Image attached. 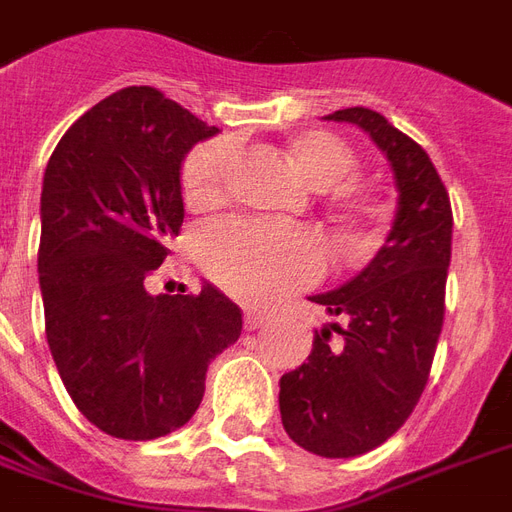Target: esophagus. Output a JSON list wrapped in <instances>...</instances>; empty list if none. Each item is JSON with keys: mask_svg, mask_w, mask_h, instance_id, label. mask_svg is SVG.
Here are the masks:
<instances>
[{"mask_svg": "<svg viewBox=\"0 0 512 512\" xmlns=\"http://www.w3.org/2000/svg\"><path fill=\"white\" fill-rule=\"evenodd\" d=\"M266 314L263 312H252V309H246L244 312V328L246 331H255V328H263L266 325Z\"/></svg>", "mask_w": 512, "mask_h": 512, "instance_id": "1", "label": "esophagus"}]
</instances>
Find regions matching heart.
I'll use <instances>...</instances> for the list:
<instances>
[{
  "label": "heart",
  "mask_w": 512,
  "mask_h": 512,
  "mask_svg": "<svg viewBox=\"0 0 512 512\" xmlns=\"http://www.w3.org/2000/svg\"><path fill=\"white\" fill-rule=\"evenodd\" d=\"M293 160L314 187H336L355 168L352 151L325 132L298 140ZM227 162V140H208L189 154L181 170V187L189 203L208 206L219 198ZM198 255L217 285L249 304H263L309 285L323 271V246L309 230L266 219L227 217L211 222L200 230Z\"/></svg>",
  "instance_id": "obj_1"
}]
</instances>
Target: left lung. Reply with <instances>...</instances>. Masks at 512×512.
I'll use <instances>...</instances> for the list:
<instances>
[{
    "label": "left lung",
    "mask_w": 512,
    "mask_h": 512,
    "mask_svg": "<svg viewBox=\"0 0 512 512\" xmlns=\"http://www.w3.org/2000/svg\"><path fill=\"white\" fill-rule=\"evenodd\" d=\"M325 119L355 124L377 143L399 198L366 268L309 298L333 323L314 331L306 363L279 380V412L295 445L352 458L396 434L426 388L445 317L453 211L429 154L382 113L358 105Z\"/></svg>",
    "instance_id": "8db88e82"
}]
</instances>
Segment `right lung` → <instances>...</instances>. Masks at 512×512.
Returning a JSON list of instances; mask_svg holds the SVG:
<instances>
[{
    "mask_svg": "<svg viewBox=\"0 0 512 512\" xmlns=\"http://www.w3.org/2000/svg\"><path fill=\"white\" fill-rule=\"evenodd\" d=\"M217 132L157 89L127 86L83 113L45 168V336L75 407L111 437L181 429L208 361L241 336V309L217 287L146 290L184 222V157Z\"/></svg>",
    "mask_w": 512,
    "mask_h": 512,
    "instance_id": "add662e5",
    "label": "right lung"
}]
</instances>
